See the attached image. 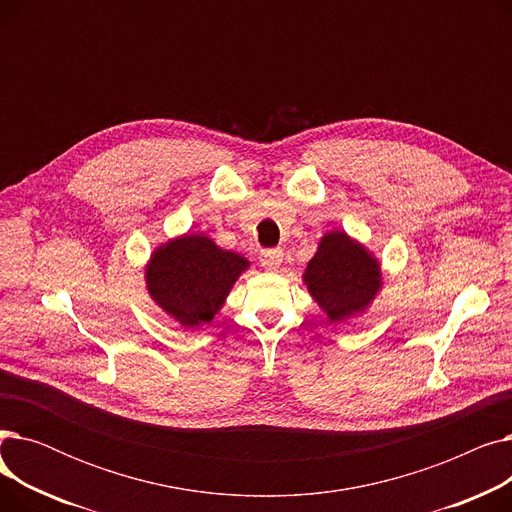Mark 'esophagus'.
<instances>
[{"instance_id": "obj_1", "label": "esophagus", "mask_w": 512, "mask_h": 512, "mask_svg": "<svg viewBox=\"0 0 512 512\" xmlns=\"http://www.w3.org/2000/svg\"><path fill=\"white\" fill-rule=\"evenodd\" d=\"M284 261V251L282 249H265L261 251V263L267 267V270H278Z\"/></svg>"}]
</instances>
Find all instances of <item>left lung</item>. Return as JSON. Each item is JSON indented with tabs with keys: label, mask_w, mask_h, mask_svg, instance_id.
Returning <instances> with one entry per match:
<instances>
[{
	"label": "left lung",
	"mask_w": 512,
	"mask_h": 512,
	"mask_svg": "<svg viewBox=\"0 0 512 512\" xmlns=\"http://www.w3.org/2000/svg\"><path fill=\"white\" fill-rule=\"evenodd\" d=\"M303 282L332 324L367 311L384 286L380 261L344 230L321 236Z\"/></svg>",
	"instance_id": "obj_1"
}]
</instances>
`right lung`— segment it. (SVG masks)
Returning <instances> with one entry per match:
<instances>
[{"instance_id": "1", "label": "right lung", "mask_w": 512, "mask_h": 512, "mask_svg": "<svg viewBox=\"0 0 512 512\" xmlns=\"http://www.w3.org/2000/svg\"><path fill=\"white\" fill-rule=\"evenodd\" d=\"M251 261L220 249L197 232H186L159 245L147 265L145 284L151 301L186 330H197L215 317Z\"/></svg>"}]
</instances>
